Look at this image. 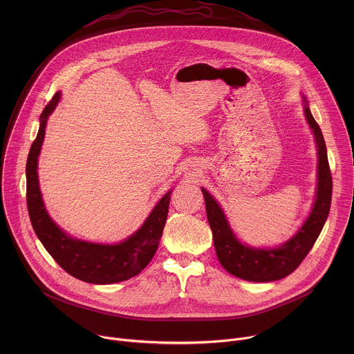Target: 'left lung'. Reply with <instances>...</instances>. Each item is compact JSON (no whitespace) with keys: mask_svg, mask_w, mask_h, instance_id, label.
I'll use <instances>...</instances> for the list:
<instances>
[{"mask_svg":"<svg viewBox=\"0 0 354 354\" xmlns=\"http://www.w3.org/2000/svg\"><path fill=\"white\" fill-rule=\"evenodd\" d=\"M305 120L315 136L317 149V184L312 209L303 226L283 244L274 248H256L244 244L233 232L222 207L202 188L205 211L215 252L222 267L232 275L251 282H272L292 274L317 240L330 212L333 178L327 159L323 133L315 121L306 98L303 95Z\"/></svg>","mask_w":354,"mask_h":354,"instance_id":"1","label":"left lung"}]
</instances>
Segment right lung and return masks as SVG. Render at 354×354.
Returning <instances> with one entry per match:
<instances>
[{
    "label": "right lung",
    "mask_w": 354,
    "mask_h": 354,
    "mask_svg": "<svg viewBox=\"0 0 354 354\" xmlns=\"http://www.w3.org/2000/svg\"><path fill=\"white\" fill-rule=\"evenodd\" d=\"M61 100L55 93L41 114V124L27 158V207L35 234L51 257L72 277L95 285H109L138 275L151 261L167 218L171 191H167L128 239L117 244H100L79 240L62 230L46 211L38 178V158L44 145L46 124Z\"/></svg>",
    "instance_id": "obj_1"
}]
</instances>
